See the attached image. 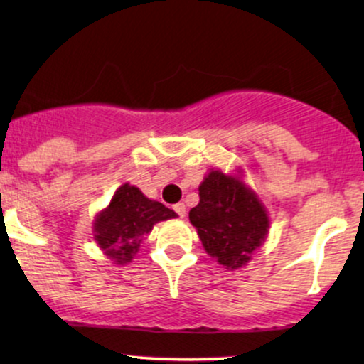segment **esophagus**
<instances>
[{
  "mask_svg": "<svg viewBox=\"0 0 364 364\" xmlns=\"http://www.w3.org/2000/svg\"><path fill=\"white\" fill-rule=\"evenodd\" d=\"M173 209L176 210V214H178L179 218H185V215H186V207H185V203H183V202L176 203V205H173Z\"/></svg>",
  "mask_w": 364,
  "mask_h": 364,
  "instance_id": "1",
  "label": "esophagus"
}]
</instances>
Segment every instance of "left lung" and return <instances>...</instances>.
I'll list each match as a JSON object with an SVG mask.
<instances>
[{"instance_id":"8db88e82","label":"left lung","mask_w":364,"mask_h":364,"mask_svg":"<svg viewBox=\"0 0 364 364\" xmlns=\"http://www.w3.org/2000/svg\"><path fill=\"white\" fill-rule=\"evenodd\" d=\"M198 197L190 221L203 249L228 269L242 267L267 235L269 219L262 203L238 179L219 171L203 179Z\"/></svg>"}]
</instances>
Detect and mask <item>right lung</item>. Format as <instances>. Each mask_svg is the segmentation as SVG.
Here are the masks:
<instances>
[{
  "label": "right lung",
  "instance_id": "1",
  "mask_svg": "<svg viewBox=\"0 0 364 364\" xmlns=\"http://www.w3.org/2000/svg\"><path fill=\"white\" fill-rule=\"evenodd\" d=\"M176 218L173 209L146 198L136 186L122 185L114 193L110 205L98 214L95 223V240L117 264H124L138 252L155 223Z\"/></svg>",
  "mask_w": 364,
  "mask_h": 364
}]
</instances>
